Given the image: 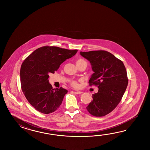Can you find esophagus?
Segmentation results:
<instances>
[{
	"label": "esophagus",
	"instance_id": "obj_1",
	"mask_svg": "<svg viewBox=\"0 0 150 150\" xmlns=\"http://www.w3.org/2000/svg\"><path fill=\"white\" fill-rule=\"evenodd\" d=\"M74 92L75 94H80L83 93V92L81 91H74Z\"/></svg>",
	"mask_w": 150,
	"mask_h": 150
}]
</instances>
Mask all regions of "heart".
<instances>
[{"instance_id": "b5f03b06", "label": "heart", "mask_w": 150, "mask_h": 150, "mask_svg": "<svg viewBox=\"0 0 150 150\" xmlns=\"http://www.w3.org/2000/svg\"><path fill=\"white\" fill-rule=\"evenodd\" d=\"M83 63H86V61L83 60V59H78L76 61V66L77 65H79L80 64ZM71 85H72V86H73L74 87H75V88H76V87H78L79 86L78 83L76 80H72L71 82Z\"/></svg>"}]
</instances>
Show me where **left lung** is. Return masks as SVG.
<instances>
[{"instance_id": "8db88e82", "label": "left lung", "mask_w": 150, "mask_h": 150, "mask_svg": "<svg viewBox=\"0 0 150 150\" xmlns=\"http://www.w3.org/2000/svg\"><path fill=\"white\" fill-rule=\"evenodd\" d=\"M89 61L94 73L89 86H98L92 101L86 109L91 115L101 117L108 114L118 105L128 83L127 73L122 61L105 50L80 52Z\"/></svg>"}]
</instances>
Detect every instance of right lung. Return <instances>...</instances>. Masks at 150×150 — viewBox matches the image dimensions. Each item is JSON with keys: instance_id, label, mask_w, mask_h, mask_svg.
Returning a JSON list of instances; mask_svg holds the SVG:
<instances>
[{"instance_id": "add662e5", "label": "right lung", "mask_w": 150, "mask_h": 150, "mask_svg": "<svg viewBox=\"0 0 150 150\" xmlns=\"http://www.w3.org/2000/svg\"><path fill=\"white\" fill-rule=\"evenodd\" d=\"M78 50L57 47L38 48L23 61L20 69L21 89L29 103L38 112L48 114L61 105L67 90L53 88L49 83V74H54L67 59Z\"/></svg>"}]
</instances>
